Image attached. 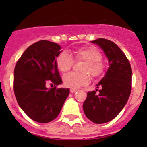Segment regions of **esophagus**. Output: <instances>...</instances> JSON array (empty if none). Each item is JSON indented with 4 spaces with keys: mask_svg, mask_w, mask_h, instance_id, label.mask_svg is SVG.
I'll list each match as a JSON object with an SVG mask.
<instances>
[{
    "mask_svg": "<svg viewBox=\"0 0 147 147\" xmlns=\"http://www.w3.org/2000/svg\"><path fill=\"white\" fill-rule=\"evenodd\" d=\"M76 91V89H74V88H71V90H70V92H71V93H75V92Z\"/></svg>",
    "mask_w": 147,
    "mask_h": 147,
    "instance_id": "esophagus-1",
    "label": "esophagus"
}]
</instances>
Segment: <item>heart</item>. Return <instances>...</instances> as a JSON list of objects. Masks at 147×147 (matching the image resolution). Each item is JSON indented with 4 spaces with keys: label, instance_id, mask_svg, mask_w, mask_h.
<instances>
[{
    "label": "heart",
    "instance_id": "heart-1",
    "mask_svg": "<svg viewBox=\"0 0 147 147\" xmlns=\"http://www.w3.org/2000/svg\"><path fill=\"white\" fill-rule=\"evenodd\" d=\"M73 57L66 51H62L56 58V65L62 73L69 71L74 64V59L76 61H84L85 64L82 71L83 74L68 73L62 77L63 84L67 88H79L89 83L90 78L88 74L94 78H99L105 71V64L102 60L101 52L94 47H81L73 51Z\"/></svg>",
    "mask_w": 147,
    "mask_h": 147
}]
</instances>
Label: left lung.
<instances>
[{
    "instance_id": "obj_1",
    "label": "left lung",
    "mask_w": 147,
    "mask_h": 147,
    "mask_svg": "<svg viewBox=\"0 0 147 147\" xmlns=\"http://www.w3.org/2000/svg\"><path fill=\"white\" fill-rule=\"evenodd\" d=\"M103 50L109 67L96 85V91L88 92L83 110L89 120L104 124L115 119L127 104L132 88V68L124 53L113 42L99 38L91 41Z\"/></svg>"
}]
</instances>
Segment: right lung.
Masks as SVG:
<instances>
[{"mask_svg":"<svg viewBox=\"0 0 147 147\" xmlns=\"http://www.w3.org/2000/svg\"><path fill=\"white\" fill-rule=\"evenodd\" d=\"M61 46L40 40L26 49L14 71V92L20 108L30 119L48 123L57 117L69 95L68 88H57L62 84L56 58ZM50 83L54 88H48Z\"/></svg>","mask_w":147,"mask_h":147,"instance_id":"obj_1","label":"right lung"}]
</instances>
